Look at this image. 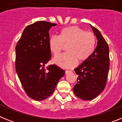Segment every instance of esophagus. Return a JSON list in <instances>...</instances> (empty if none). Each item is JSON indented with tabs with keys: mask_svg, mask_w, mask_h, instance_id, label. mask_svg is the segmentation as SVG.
I'll list each match as a JSON object with an SVG mask.
<instances>
[{
	"mask_svg": "<svg viewBox=\"0 0 122 122\" xmlns=\"http://www.w3.org/2000/svg\"><path fill=\"white\" fill-rule=\"evenodd\" d=\"M71 71H70V70H66L65 71V74H68L69 73H71Z\"/></svg>",
	"mask_w": 122,
	"mask_h": 122,
	"instance_id": "esophagus-1",
	"label": "esophagus"
}]
</instances>
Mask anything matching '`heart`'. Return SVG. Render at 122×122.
Segmentation results:
<instances>
[{
    "mask_svg": "<svg viewBox=\"0 0 122 122\" xmlns=\"http://www.w3.org/2000/svg\"><path fill=\"white\" fill-rule=\"evenodd\" d=\"M96 37L93 33L85 32L75 25L63 28L59 36L52 35L48 41L49 50L55 56L66 46V52L53 59L54 63L64 68L74 67L77 60L79 62L87 60L94 51Z\"/></svg>",
    "mask_w": 122,
    "mask_h": 122,
    "instance_id": "obj_1",
    "label": "heart"
}]
</instances>
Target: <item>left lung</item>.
I'll return each instance as SVG.
<instances>
[{
  "mask_svg": "<svg viewBox=\"0 0 122 122\" xmlns=\"http://www.w3.org/2000/svg\"><path fill=\"white\" fill-rule=\"evenodd\" d=\"M90 27L98 40L97 47L89 59L74 69L78 77L73 90L75 95L83 100H93L103 91L109 70L108 45L101 32Z\"/></svg>",
  "mask_w": 122,
  "mask_h": 122,
  "instance_id": "1",
  "label": "left lung"
}]
</instances>
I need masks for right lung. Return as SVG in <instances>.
I'll use <instances>...</instances> for the list:
<instances>
[{"instance_id":"1","label":"right lung","mask_w":122,"mask_h":122,"mask_svg":"<svg viewBox=\"0 0 122 122\" xmlns=\"http://www.w3.org/2000/svg\"><path fill=\"white\" fill-rule=\"evenodd\" d=\"M56 25L43 21L29 25L16 46L18 77L27 95L36 101H43L51 95L65 73L56 65L45 68L51 57L49 31Z\"/></svg>"}]
</instances>
